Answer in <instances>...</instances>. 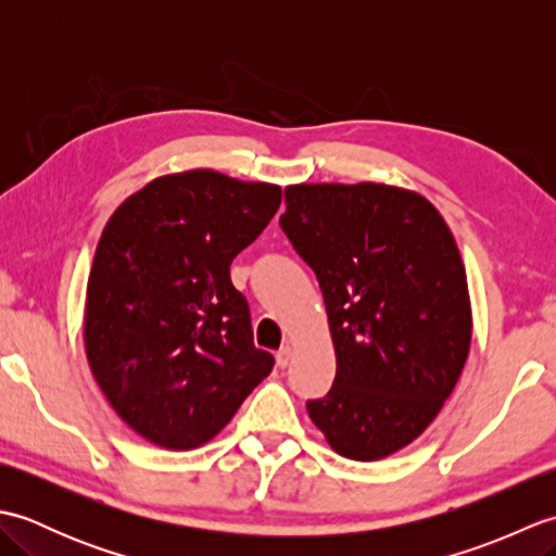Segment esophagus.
<instances>
[{
  "instance_id": "obj_1",
  "label": "esophagus",
  "mask_w": 556,
  "mask_h": 556,
  "mask_svg": "<svg viewBox=\"0 0 556 556\" xmlns=\"http://www.w3.org/2000/svg\"><path fill=\"white\" fill-rule=\"evenodd\" d=\"M289 361H291V349L289 346H281L277 351V365H279V368H287Z\"/></svg>"
}]
</instances>
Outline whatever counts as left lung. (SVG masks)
<instances>
[{"instance_id": "obj_1", "label": "left lung", "mask_w": 556, "mask_h": 556, "mask_svg": "<svg viewBox=\"0 0 556 556\" xmlns=\"http://www.w3.org/2000/svg\"><path fill=\"white\" fill-rule=\"evenodd\" d=\"M279 217L323 289L334 384L308 401L337 454L410 444L454 392L470 349L466 269L430 200L384 184H301Z\"/></svg>"}]
</instances>
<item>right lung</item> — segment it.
I'll return each mask as SVG.
<instances>
[{
    "label": "right lung",
    "mask_w": 556,
    "mask_h": 556,
    "mask_svg": "<svg viewBox=\"0 0 556 556\" xmlns=\"http://www.w3.org/2000/svg\"><path fill=\"white\" fill-rule=\"evenodd\" d=\"M279 203V186L193 169L150 181L104 227L86 353L112 408L148 442L174 452L210 442L271 372L229 267Z\"/></svg>",
    "instance_id": "1"
}]
</instances>
